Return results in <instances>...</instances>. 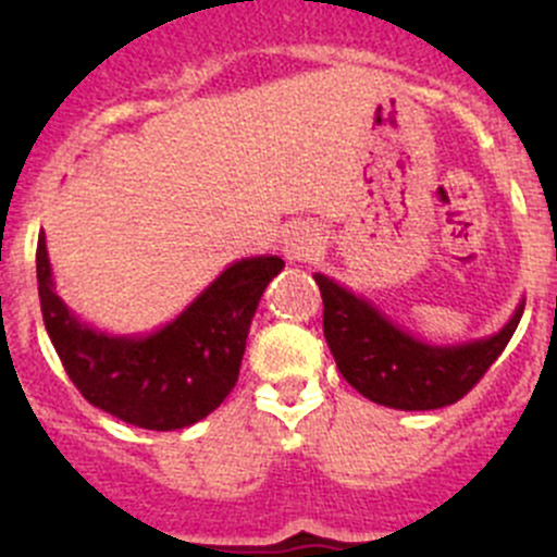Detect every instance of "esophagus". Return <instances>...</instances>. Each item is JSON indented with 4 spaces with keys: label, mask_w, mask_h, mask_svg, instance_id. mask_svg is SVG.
I'll return each mask as SVG.
<instances>
[{
    "label": "esophagus",
    "mask_w": 557,
    "mask_h": 557,
    "mask_svg": "<svg viewBox=\"0 0 557 557\" xmlns=\"http://www.w3.org/2000/svg\"><path fill=\"white\" fill-rule=\"evenodd\" d=\"M283 250L290 261H310L312 256L320 252V234L310 226H296L294 232H288V237H285Z\"/></svg>",
    "instance_id": "1"
}]
</instances>
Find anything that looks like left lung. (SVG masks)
<instances>
[{
  "label": "left lung",
  "instance_id": "8db88e82",
  "mask_svg": "<svg viewBox=\"0 0 557 557\" xmlns=\"http://www.w3.org/2000/svg\"><path fill=\"white\" fill-rule=\"evenodd\" d=\"M323 296V334L342 377L361 396L393 409H440L460 401L504 347L522 318H515L491 339L434 347L412 339L385 320L369 301L358 299L334 280L314 274Z\"/></svg>",
  "mask_w": 557,
  "mask_h": 557
}]
</instances>
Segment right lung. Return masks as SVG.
Masks as SVG:
<instances>
[{
  "label": "right lung",
  "mask_w": 557,
  "mask_h": 557,
  "mask_svg": "<svg viewBox=\"0 0 557 557\" xmlns=\"http://www.w3.org/2000/svg\"><path fill=\"white\" fill-rule=\"evenodd\" d=\"M283 258L228 267L177 320L145 339L88 329L55 296L45 237L37 239V288L45 329L81 396L112 418L148 431L194 425L237 385L247 331Z\"/></svg>",
  "instance_id": "obj_1"
}]
</instances>
